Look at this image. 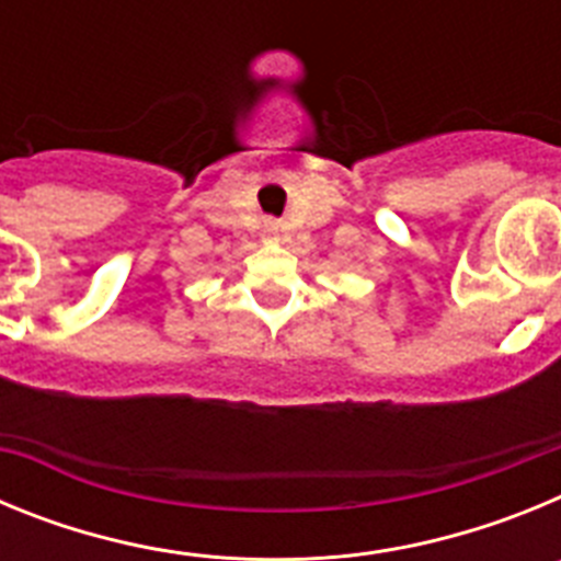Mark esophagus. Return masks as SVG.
<instances>
[{
	"instance_id": "1",
	"label": "esophagus",
	"mask_w": 561,
	"mask_h": 561,
	"mask_svg": "<svg viewBox=\"0 0 561 561\" xmlns=\"http://www.w3.org/2000/svg\"><path fill=\"white\" fill-rule=\"evenodd\" d=\"M264 241H277V227L275 225H270L264 230Z\"/></svg>"
}]
</instances>
